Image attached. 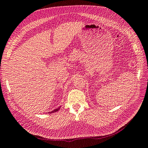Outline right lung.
<instances>
[{"label":"right lung","mask_w":148,"mask_h":148,"mask_svg":"<svg viewBox=\"0 0 148 148\" xmlns=\"http://www.w3.org/2000/svg\"><path fill=\"white\" fill-rule=\"evenodd\" d=\"M60 107H58L57 109H55V110H53L52 111H51V112H49V113H52L57 112V111H58V110H60Z\"/></svg>","instance_id":"right-lung-1"}]
</instances>
